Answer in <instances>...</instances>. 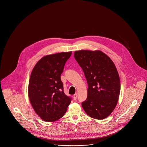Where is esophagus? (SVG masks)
Masks as SVG:
<instances>
[{"mask_svg":"<svg viewBox=\"0 0 147 147\" xmlns=\"http://www.w3.org/2000/svg\"><path fill=\"white\" fill-rule=\"evenodd\" d=\"M77 94H75L74 95H73V98L74 100H76L77 99Z\"/></svg>","mask_w":147,"mask_h":147,"instance_id":"34e87169","label":"esophagus"}]
</instances>
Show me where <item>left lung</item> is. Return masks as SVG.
<instances>
[{
    "instance_id": "1",
    "label": "left lung",
    "mask_w": 147,
    "mask_h": 147,
    "mask_svg": "<svg viewBox=\"0 0 147 147\" xmlns=\"http://www.w3.org/2000/svg\"><path fill=\"white\" fill-rule=\"evenodd\" d=\"M74 56L82 69L88 88L82 107L96 119L107 118L115 109L120 92V81L111 58L100 51H76Z\"/></svg>"
}]
</instances>
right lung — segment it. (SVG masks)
<instances>
[{
    "mask_svg": "<svg viewBox=\"0 0 147 147\" xmlns=\"http://www.w3.org/2000/svg\"><path fill=\"white\" fill-rule=\"evenodd\" d=\"M72 52L47 55L34 66L28 84V97L36 113L43 120L55 121L64 116L71 98L63 91L60 76Z\"/></svg>",
    "mask_w": 147,
    "mask_h": 147,
    "instance_id": "add662e5",
    "label": "right lung"
}]
</instances>
